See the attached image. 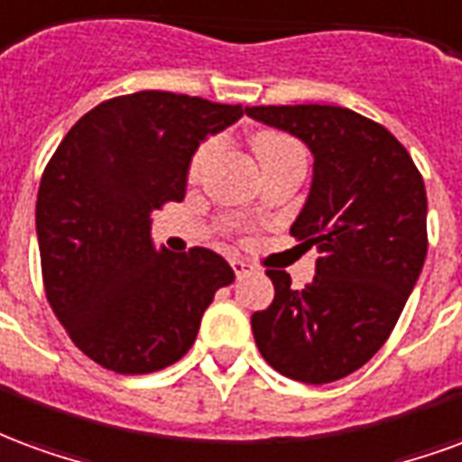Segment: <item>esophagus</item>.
<instances>
[{
	"mask_svg": "<svg viewBox=\"0 0 462 462\" xmlns=\"http://www.w3.org/2000/svg\"><path fill=\"white\" fill-rule=\"evenodd\" d=\"M228 263H231V268H234L236 275H244V273H248V268H251V265L245 263L244 258H238V255H234V258L228 261Z\"/></svg>",
	"mask_w": 462,
	"mask_h": 462,
	"instance_id": "1",
	"label": "esophagus"
}]
</instances>
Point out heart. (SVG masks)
<instances>
[{"label": "heart", "mask_w": 462, "mask_h": 462, "mask_svg": "<svg viewBox=\"0 0 462 462\" xmlns=\"http://www.w3.org/2000/svg\"><path fill=\"white\" fill-rule=\"evenodd\" d=\"M291 147H298V144L292 143L288 134L273 133V130H261V133L254 134V150L261 162L271 160V157L285 152V150H291ZM211 152H214V144L211 143L204 144V147H199V152L194 154V160H191L189 164V177H199V174L204 171Z\"/></svg>", "instance_id": "obj_1"}]
</instances>
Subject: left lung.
<instances>
[{"label": "left lung", "mask_w": 462, "mask_h": 462, "mask_svg": "<svg viewBox=\"0 0 462 462\" xmlns=\"http://www.w3.org/2000/svg\"><path fill=\"white\" fill-rule=\"evenodd\" d=\"M245 116L308 144L312 181L291 234L318 245L302 291L285 271L268 310L254 312L268 365L302 383L337 382L392 335L429 251L426 187L386 127L337 106H258Z\"/></svg>", "instance_id": "8db88e82"}]
</instances>
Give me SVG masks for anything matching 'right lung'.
I'll return each instance as SVG.
<instances>
[{
  "label": "right lung",
  "mask_w": 462,
  "mask_h": 462,
  "mask_svg": "<svg viewBox=\"0 0 462 462\" xmlns=\"http://www.w3.org/2000/svg\"><path fill=\"white\" fill-rule=\"evenodd\" d=\"M241 116V106L140 90L86 113L46 164L36 199L46 298L80 352L110 372L174 365L214 292L234 282L208 248H157L152 211L184 199L199 144Z\"/></svg>",
  "instance_id": "add662e5"
}]
</instances>
